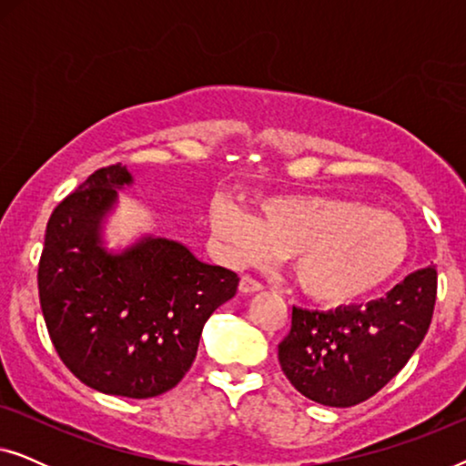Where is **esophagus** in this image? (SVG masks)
I'll use <instances>...</instances> for the list:
<instances>
[{
    "label": "esophagus",
    "mask_w": 466,
    "mask_h": 466,
    "mask_svg": "<svg viewBox=\"0 0 466 466\" xmlns=\"http://www.w3.org/2000/svg\"><path fill=\"white\" fill-rule=\"evenodd\" d=\"M263 289V284L258 282V279H254L252 276H241L239 279V292H244V295H248V292H257Z\"/></svg>",
    "instance_id": "esophagus-1"
}]
</instances>
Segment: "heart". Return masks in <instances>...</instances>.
Masks as SVG:
<instances>
[{"mask_svg":"<svg viewBox=\"0 0 466 466\" xmlns=\"http://www.w3.org/2000/svg\"><path fill=\"white\" fill-rule=\"evenodd\" d=\"M209 216L214 235L231 257H290L299 289L324 303L371 295L397 276L411 248L399 216L348 197H267L258 203V216L216 199Z\"/></svg>","mask_w":466,"mask_h":466,"instance_id":"obj_1","label":"heart"}]
</instances>
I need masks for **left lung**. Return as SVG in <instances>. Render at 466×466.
<instances>
[{"instance_id":"left-lung-1","label":"left lung","mask_w":466,"mask_h":466,"mask_svg":"<svg viewBox=\"0 0 466 466\" xmlns=\"http://www.w3.org/2000/svg\"><path fill=\"white\" fill-rule=\"evenodd\" d=\"M437 299V269L424 267L386 297L335 311L292 308L278 359L303 397L352 407L380 392L422 343Z\"/></svg>"}]
</instances>
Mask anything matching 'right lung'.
Segmentation results:
<instances>
[{
	"label": "right lung",
	"instance_id": "add662e5",
	"mask_svg": "<svg viewBox=\"0 0 466 466\" xmlns=\"http://www.w3.org/2000/svg\"><path fill=\"white\" fill-rule=\"evenodd\" d=\"M131 182L120 163L101 167L55 208L37 289L50 341L82 384L150 399L187 375L203 324L238 292L239 278L165 238L107 252L101 222Z\"/></svg>",
	"mask_w": 466,
	"mask_h": 466
}]
</instances>
